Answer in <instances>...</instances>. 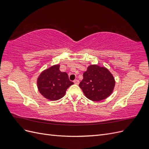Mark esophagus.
<instances>
[{
	"label": "esophagus",
	"mask_w": 149,
	"mask_h": 149,
	"mask_svg": "<svg viewBox=\"0 0 149 149\" xmlns=\"http://www.w3.org/2000/svg\"><path fill=\"white\" fill-rule=\"evenodd\" d=\"M79 80H78V79H74V84H79Z\"/></svg>",
	"instance_id": "34e87169"
}]
</instances>
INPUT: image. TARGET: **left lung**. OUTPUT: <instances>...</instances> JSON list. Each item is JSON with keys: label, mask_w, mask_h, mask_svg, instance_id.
Wrapping results in <instances>:
<instances>
[{"label": "left lung", "mask_w": 149, "mask_h": 149, "mask_svg": "<svg viewBox=\"0 0 149 149\" xmlns=\"http://www.w3.org/2000/svg\"><path fill=\"white\" fill-rule=\"evenodd\" d=\"M85 96L93 101H100L109 97L115 86V80L109 71L97 65L88 66L80 82Z\"/></svg>", "instance_id": "8db88e82"}]
</instances>
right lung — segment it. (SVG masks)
Returning a JSON list of instances; mask_svg holds the SVG:
<instances>
[{"mask_svg":"<svg viewBox=\"0 0 149 149\" xmlns=\"http://www.w3.org/2000/svg\"><path fill=\"white\" fill-rule=\"evenodd\" d=\"M73 82L65 72L60 71V65H54L43 71L37 80L40 93L48 100L56 101L65 96L66 89Z\"/></svg>","mask_w":149,"mask_h":149,"instance_id":"1","label":"right lung"}]
</instances>
